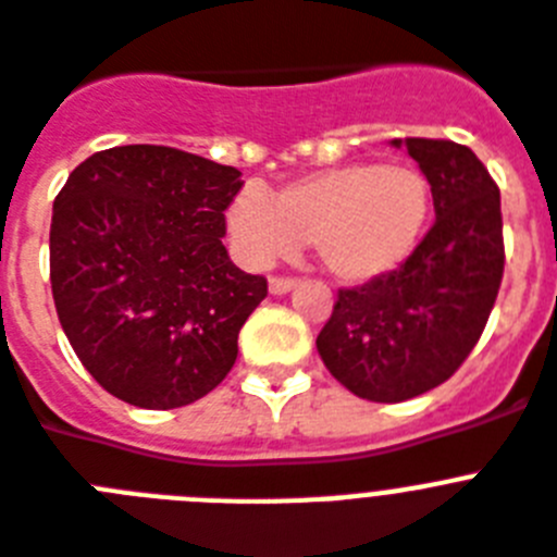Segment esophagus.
I'll return each mask as SVG.
<instances>
[{
  "instance_id": "1",
  "label": "esophagus",
  "mask_w": 557,
  "mask_h": 557,
  "mask_svg": "<svg viewBox=\"0 0 557 557\" xmlns=\"http://www.w3.org/2000/svg\"><path fill=\"white\" fill-rule=\"evenodd\" d=\"M297 286V280L294 277H280V274H271L269 277V292L271 294H286Z\"/></svg>"
}]
</instances>
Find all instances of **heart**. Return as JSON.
Listing matches in <instances>:
<instances>
[{"label":"heart","instance_id":"heart-1","mask_svg":"<svg viewBox=\"0 0 557 557\" xmlns=\"http://www.w3.org/2000/svg\"><path fill=\"white\" fill-rule=\"evenodd\" d=\"M433 207L424 172L410 163H345L280 186L237 191L226 209L228 235L257 265L314 243L336 280L368 283L399 269L416 251Z\"/></svg>","mask_w":557,"mask_h":557}]
</instances>
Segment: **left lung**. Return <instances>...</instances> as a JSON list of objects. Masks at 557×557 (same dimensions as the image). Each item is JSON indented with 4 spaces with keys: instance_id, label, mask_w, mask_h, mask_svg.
<instances>
[{
    "instance_id": "8db88e82",
    "label": "left lung",
    "mask_w": 557,
    "mask_h": 557,
    "mask_svg": "<svg viewBox=\"0 0 557 557\" xmlns=\"http://www.w3.org/2000/svg\"><path fill=\"white\" fill-rule=\"evenodd\" d=\"M430 181L436 223L385 277L339 288L317 350L336 382L368 401L428 394L459 371L504 277L502 191L465 144L394 138Z\"/></svg>"
}]
</instances>
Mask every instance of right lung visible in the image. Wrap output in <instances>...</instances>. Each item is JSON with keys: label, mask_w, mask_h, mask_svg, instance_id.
Instances as JSON below:
<instances>
[{"label": "right lung", "mask_w": 557, "mask_h": 557, "mask_svg": "<svg viewBox=\"0 0 557 557\" xmlns=\"http://www.w3.org/2000/svg\"><path fill=\"white\" fill-rule=\"evenodd\" d=\"M235 166L175 147L101 149L55 195L50 288L70 345L107 394L184 408L226 380L269 283L228 260Z\"/></svg>", "instance_id": "right-lung-1"}]
</instances>
